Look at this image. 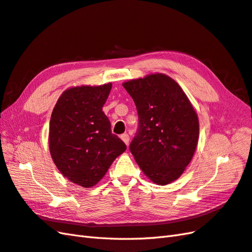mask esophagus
<instances>
[{
  "instance_id": "esophagus-1",
  "label": "esophagus",
  "mask_w": 252,
  "mask_h": 252,
  "mask_svg": "<svg viewBox=\"0 0 252 252\" xmlns=\"http://www.w3.org/2000/svg\"><path fill=\"white\" fill-rule=\"evenodd\" d=\"M120 138L122 139V141H124L126 146H128V141H130V136H128L127 134H122L120 136Z\"/></svg>"
}]
</instances>
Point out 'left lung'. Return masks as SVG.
Here are the masks:
<instances>
[{
  "instance_id": "obj_1",
  "label": "left lung",
  "mask_w": 252,
  "mask_h": 252,
  "mask_svg": "<svg viewBox=\"0 0 252 252\" xmlns=\"http://www.w3.org/2000/svg\"><path fill=\"white\" fill-rule=\"evenodd\" d=\"M138 112L139 127L130 151L153 183L166 186L181 177L196 150L197 114L179 84L164 74L122 83Z\"/></svg>"
}]
</instances>
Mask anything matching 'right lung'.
I'll return each mask as SVG.
<instances>
[{
  "instance_id": "obj_1",
  "label": "right lung",
  "mask_w": 252,
  "mask_h": 252,
  "mask_svg": "<svg viewBox=\"0 0 252 252\" xmlns=\"http://www.w3.org/2000/svg\"><path fill=\"white\" fill-rule=\"evenodd\" d=\"M111 90L112 83L69 88L59 97L50 117V156L64 177L83 188L101 181L126 150L102 112Z\"/></svg>"
}]
</instances>
